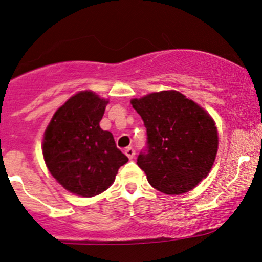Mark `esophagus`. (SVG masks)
Wrapping results in <instances>:
<instances>
[{"mask_svg": "<svg viewBox=\"0 0 262 262\" xmlns=\"http://www.w3.org/2000/svg\"><path fill=\"white\" fill-rule=\"evenodd\" d=\"M124 154L129 158V160H133V157L135 156V150L133 147H127V148H125Z\"/></svg>", "mask_w": 262, "mask_h": 262, "instance_id": "1", "label": "esophagus"}]
</instances>
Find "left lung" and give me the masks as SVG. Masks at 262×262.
I'll list each match as a JSON object with an SVG mask.
<instances>
[{"label":"left lung","mask_w":262,"mask_h":262,"mask_svg":"<svg viewBox=\"0 0 262 262\" xmlns=\"http://www.w3.org/2000/svg\"><path fill=\"white\" fill-rule=\"evenodd\" d=\"M130 102L146 127V148L137 163L151 186L165 194L196 187L209 174L219 145L210 115L177 91L151 93Z\"/></svg>","instance_id":"8db88e82"}]
</instances>
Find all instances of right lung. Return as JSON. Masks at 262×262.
<instances>
[{
  "instance_id": "obj_1",
  "label": "right lung",
  "mask_w": 262,
  "mask_h": 262,
  "mask_svg": "<svg viewBox=\"0 0 262 262\" xmlns=\"http://www.w3.org/2000/svg\"><path fill=\"white\" fill-rule=\"evenodd\" d=\"M107 102L93 92H79L58 108L45 132L42 152L49 171L78 196L107 190L128 162L114 135L99 125Z\"/></svg>"
}]
</instances>
